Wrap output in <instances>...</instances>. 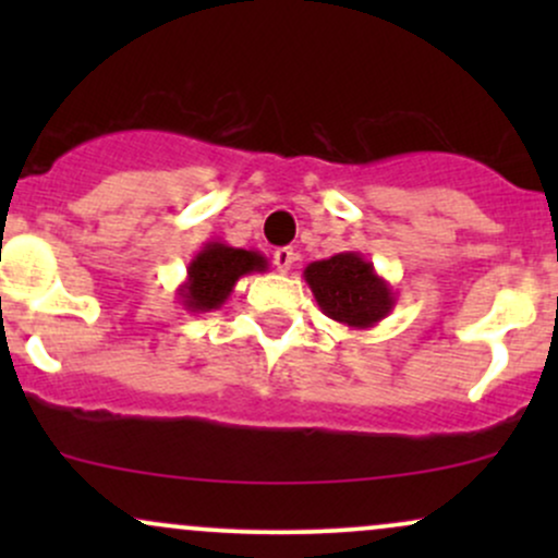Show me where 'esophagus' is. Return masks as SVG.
<instances>
[{
    "mask_svg": "<svg viewBox=\"0 0 558 558\" xmlns=\"http://www.w3.org/2000/svg\"><path fill=\"white\" fill-rule=\"evenodd\" d=\"M272 262H275V267H278L280 272H288L293 267V262H296V252H293V248H288V246L275 248Z\"/></svg>",
    "mask_w": 558,
    "mask_h": 558,
    "instance_id": "1",
    "label": "esophagus"
}]
</instances>
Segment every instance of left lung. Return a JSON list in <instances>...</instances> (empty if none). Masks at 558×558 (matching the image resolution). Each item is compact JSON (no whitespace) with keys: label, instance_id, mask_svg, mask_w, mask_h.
I'll use <instances>...</instances> for the list:
<instances>
[{"label":"left lung","instance_id":"8db88e82","mask_svg":"<svg viewBox=\"0 0 558 558\" xmlns=\"http://www.w3.org/2000/svg\"><path fill=\"white\" fill-rule=\"evenodd\" d=\"M304 280L323 315L345 328H375L396 306L393 288L360 252H341L330 259L312 262L306 265Z\"/></svg>","mask_w":558,"mask_h":558}]
</instances>
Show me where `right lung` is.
Masks as SVG:
<instances>
[{
  "instance_id": "add662e5",
  "label": "right lung",
  "mask_w": 558,
  "mask_h": 558,
  "mask_svg": "<svg viewBox=\"0 0 558 558\" xmlns=\"http://www.w3.org/2000/svg\"><path fill=\"white\" fill-rule=\"evenodd\" d=\"M265 270V254L228 246L222 241H207L189 262V272L178 288V299L189 312L220 310L243 275Z\"/></svg>"
}]
</instances>
